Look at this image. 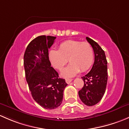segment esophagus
Masks as SVG:
<instances>
[{"label":"esophagus","instance_id":"obj_1","mask_svg":"<svg viewBox=\"0 0 129 129\" xmlns=\"http://www.w3.org/2000/svg\"><path fill=\"white\" fill-rule=\"evenodd\" d=\"M72 80L73 79H65V81H66V83H67V84H70V83L72 81Z\"/></svg>","mask_w":129,"mask_h":129}]
</instances>
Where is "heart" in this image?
Here are the masks:
<instances>
[{"instance_id":"1","label":"heart","mask_w":129,"mask_h":129,"mask_svg":"<svg viewBox=\"0 0 129 129\" xmlns=\"http://www.w3.org/2000/svg\"><path fill=\"white\" fill-rule=\"evenodd\" d=\"M51 63L58 71H62L68 61L70 64L61 73L62 76L71 78L80 71L84 72L91 67L94 62L93 48L88 42L67 40L61 43L58 50L50 51Z\"/></svg>"}]
</instances>
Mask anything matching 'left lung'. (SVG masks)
<instances>
[{
    "instance_id": "left-lung-1",
    "label": "left lung",
    "mask_w": 129,
    "mask_h": 129,
    "mask_svg": "<svg viewBox=\"0 0 129 129\" xmlns=\"http://www.w3.org/2000/svg\"><path fill=\"white\" fill-rule=\"evenodd\" d=\"M93 48L94 63L91 71L81 77L84 86L78 92L81 101L86 106L98 104L105 93L107 82V61L104 51L93 40L86 37Z\"/></svg>"
}]
</instances>
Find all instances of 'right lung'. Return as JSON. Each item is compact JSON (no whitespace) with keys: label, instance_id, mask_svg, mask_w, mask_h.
<instances>
[{"label":"right lung","instance_id":"right-lung-1","mask_svg":"<svg viewBox=\"0 0 129 129\" xmlns=\"http://www.w3.org/2000/svg\"><path fill=\"white\" fill-rule=\"evenodd\" d=\"M55 37L42 35L33 40L23 56L26 80L34 100L43 108L54 109L61 104L63 91L67 86L51 66L48 49Z\"/></svg>","mask_w":129,"mask_h":129}]
</instances>
